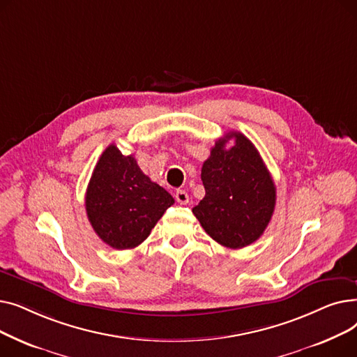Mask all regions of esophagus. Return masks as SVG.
Listing matches in <instances>:
<instances>
[{
    "label": "esophagus",
    "instance_id": "1",
    "mask_svg": "<svg viewBox=\"0 0 357 357\" xmlns=\"http://www.w3.org/2000/svg\"><path fill=\"white\" fill-rule=\"evenodd\" d=\"M175 198H176V201H178L179 204H182V205H185V204H188V202H190V195H188V192L183 191V190L176 191Z\"/></svg>",
    "mask_w": 357,
    "mask_h": 357
}]
</instances>
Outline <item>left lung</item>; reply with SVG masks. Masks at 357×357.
Listing matches in <instances>:
<instances>
[{
    "mask_svg": "<svg viewBox=\"0 0 357 357\" xmlns=\"http://www.w3.org/2000/svg\"><path fill=\"white\" fill-rule=\"evenodd\" d=\"M230 139L235 143L227 149ZM205 197L192 208L202 229L221 246L252 245L272 218L276 188L255 144L238 131L218 139L204 162Z\"/></svg>",
    "mask_w": 357,
    "mask_h": 357,
    "instance_id": "8db88e82",
    "label": "left lung"
}]
</instances>
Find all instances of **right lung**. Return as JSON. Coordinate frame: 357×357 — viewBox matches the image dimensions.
Returning <instances> with one entry per match:
<instances>
[{
	"label": "right lung",
	"mask_w": 357,
	"mask_h": 357,
	"mask_svg": "<svg viewBox=\"0 0 357 357\" xmlns=\"http://www.w3.org/2000/svg\"><path fill=\"white\" fill-rule=\"evenodd\" d=\"M174 202L171 194L142 172L133 155L124 156L116 144L100 156L85 195L93 231L117 250L143 243Z\"/></svg>",
	"instance_id": "1"
}]
</instances>
